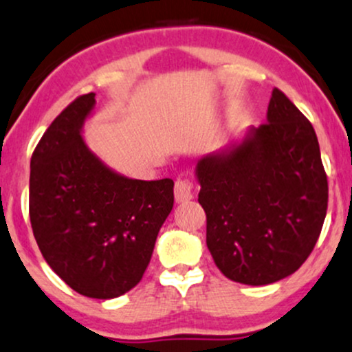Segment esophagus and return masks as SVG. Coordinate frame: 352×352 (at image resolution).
<instances>
[{
    "label": "esophagus",
    "mask_w": 352,
    "mask_h": 352,
    "mask_svg": "<svg viewBox=\"0 0 352 352\" xmlns=\"http://www.w3.org/2000/svg\"><path fill=\"white\" fill-rule=\"evenodd\" d=\"M176 203H186L192 199V184L188 179H177L175 184Z\"/></svg>",
    "instance_id": "1"
}]
</instances>
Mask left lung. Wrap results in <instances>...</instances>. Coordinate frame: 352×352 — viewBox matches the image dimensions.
I'll use <instances>...</instances> for the list:
<instances>
[{
  "instance_id": "left-lung-1",
  "label": "left lung",
  "mask_w": 352,
  "mask_h": 352,
  "mask_svg": "<svg viewBox=\"0 0 352 352\" xmlns=\"http://www.w3.org/2000/svg\"><path fill=\"white\" fill-rule=\"evenodd\" d=\"M206 245L230 280L268 285L300 268L327 211V176L312 124L278 89L267 122L196 164Z\"/></svg>"
}]
</instances>
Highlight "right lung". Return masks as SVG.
<instances>
[{
	"instance_id": "obj_1",
	"label": "right lung",
	"mask_w": 352,
	"mask_h": 352,
	"mask_svg": "<svg viewBox=\"0 0 352 352\" xmlns=\"http://www.w3.org/2000/svg\"><path fill=\"white\" fill-rule=\"evenodd\" d=\"M96 94L75 99L52 122L30 162V221L52 270L75 292L114 298L141 282L162 223L173 179L119 175L82 138Z\"/></svg>"
}]
</instances>
